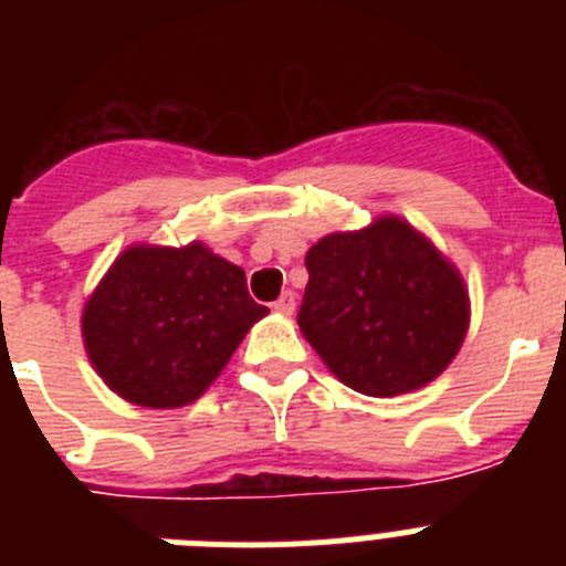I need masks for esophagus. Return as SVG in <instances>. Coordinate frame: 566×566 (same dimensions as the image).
Wrapping results in <instances>:
<instances>
[{
    "label": "esophagus",
    "instance_id": "1",
    "mask_svg": "<svg viewBox=\"0 0 566 566\" xmlns=\"http://www.w3.org/2000/svg\"><path fill=\"white\" fill-rule=\"evenodd\" d=\"M274 312L280 314H292L294 312V294L292 292H283L277 300H274Z\"/></svg>",
    "mask_w": 566,
    "mask_h": 566
}]
</instances>
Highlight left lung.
<instances>
[{
  "label": "left lung",
  "instance_id": "left-lung-1",
  "mask_svg": "<svg viewBox=\"0 0 566 566\" xmlns=\"http://www.w3.org/2000/svg\"><path fill=\"white\" fill-rule=\"evenodd\" d=\"M306 269L300 332L354 391L408 394L457 357L470 314L462 277L399 218L328 234Z\"/></svg>",
  "mask_w": 566,
  "mask_h": 566
}]
</instances>
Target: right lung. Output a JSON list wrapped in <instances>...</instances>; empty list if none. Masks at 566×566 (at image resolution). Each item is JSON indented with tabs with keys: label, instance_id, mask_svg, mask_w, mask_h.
<instances>
[{
	"label": "right lung",
	"instance_id": "1",
	"mask_svg": "<svg viewBox=\"0 0 566 566\" xmlns=\"http://www.w3.org/2000/svg\"><path fill=\"white\" fill-rule=\"evenodd\" d=\"M266 312L249 297L243 269L201 243L133 247L87 300L82 334L118 397L181 408L207 391Z\"/></svg>",
	"mask_w": 566,
	"mask_h": 566
}]
</instances>
